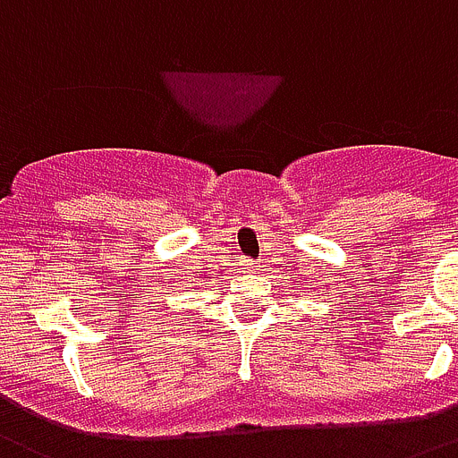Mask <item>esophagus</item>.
Listing matches in <instances>:
<instances>
[{
	"label": "esophagus",
	"mask_w": 458,
	"mask_h": 458,
	"mask_svg": "<svg viewBox=\"0 0 458 458\" xmlns=\"http://www.w3.org/2000/svg\"><path fill=\"white\" fill-rule=\"evenodd\" d=\"M242 265H244V267H247V270H259V263H256V260H242Z\"/></svg>",
	"instance_id": "1"
}]
</instances>
